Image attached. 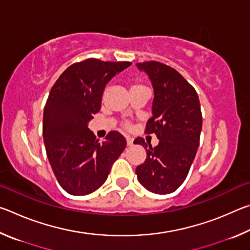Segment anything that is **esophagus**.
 Instances as JSON below:
<instances>
[{
    "label": "esophagus",
    "mask_w": 250,
    "mask_h": 250,
    "mask_svg": "<svg viewBox=\"0 0 250 250\" xmlns=\"http://www.w3.org/2000/svg\"><path fill=\"white\" fill-rule=\"evenodd\" d=\"M126 139V145H128V146H131L133 145V139L131 137H125Z\"/></svg>",
    "instance_id": "esophagus-1"
}]
</instances>
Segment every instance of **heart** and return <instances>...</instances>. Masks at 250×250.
<instances>
[{"mask_svg":"<svg viewBox=\"0 0 250 250\" xmlns=\"http://www.w3.org/2000/svg\"><path fill=\"white\" fill-rule=\"evenodd\" d=\"M138 86H140V84H134V86H132V88H133V87H138ZM125 126H126V128H128L129 125H125Z\"/></svg>","mask_w":250,"mask_h":250,"instance_id":"b5f03b06","label":"heart"}]
</instances>
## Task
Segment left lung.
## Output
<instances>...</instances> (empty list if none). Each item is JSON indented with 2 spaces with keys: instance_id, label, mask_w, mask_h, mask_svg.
I'll return each instance as SVG.
<instances>
[{
  "instance_id": "obj_1",
  "label": "left lung",
  "mask_w": 250,
  "mask_h": 250,
  "mask_svg": "<svg viewBox=\"0 0 250 250\" xmlns=\"http://www.w3.org/2000/svg\"><path fill=\"white\" fill-rule=\"evenodd\" d=\"M154 89L152 118L146 133H155L159 145L152 147L143 138L133 143L145 146L146 159L137 167L138 180L152 193L176 191L188 174L195 158L202 130V112L197 92L179 71L159 62H138Z\"/></svg>"
}]
</instances>
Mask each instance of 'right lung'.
I'll return each instance as SVG.
<instances>
[{
    "label": "right lung",
    "mask_w": 250,
    "mask_h": 250,
    "mask_svg": "<svg viewBox=\"0 0 250 250\" xmlns=\"http://www.w3.org/2000/svg\"><path fill=\"white\" fill-rule=\"evenodd\" d=\"M130 65L96 58L75 62L50 89L43 116L46 154L58 183L71 195L98 189L125 150L121 133L111 131L100 142L88 122L101 108L105 84Z\"/></svg>",
    "instance_id": "add662e5"
}]
</instances>
